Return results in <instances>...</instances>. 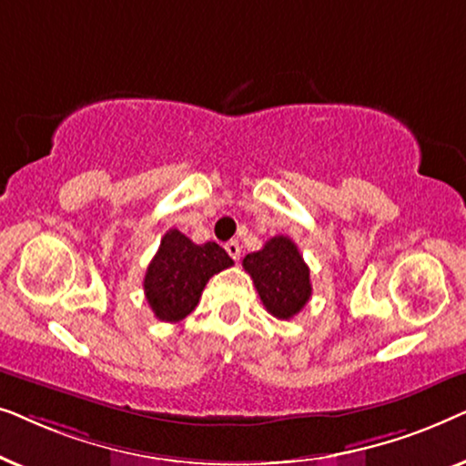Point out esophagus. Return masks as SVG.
<instances>
[{"label":"esophagus","instance_id":"obj_1","mask_svg":"<svg viewBox=\"0 0 466 466\" xmlns=\"http://www.w3.org/2000/svg\"><path fill=\"white\" fill-rule=\"evenodd\" d=\"M225 250L228 252V257H231L233 260H239L241 246H239V241H238V239H231V241H227V244H225Z\"/></svg>","mask_w":466,"mask_h":466}]
</instances>
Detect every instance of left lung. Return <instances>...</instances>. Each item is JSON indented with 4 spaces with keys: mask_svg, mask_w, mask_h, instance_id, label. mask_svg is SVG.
<instances>
[{
    "mask_svg": "<svg viewBox=\"0 0 466 466\" xmlns=\"http://www.w3.org/2000/svg\"><path fill=\"white\" fill-rule=\"evenodd\" d=\"M241 265L250 273L265 309L278 320H290L309 301V267L290 238L276 235L263 250L246 254Z\"/></svg>",
    "mask_w": 466,
    "mask_h": 466,
    "instance_id": "1",
    "label": "left lung"
}]
</instances>
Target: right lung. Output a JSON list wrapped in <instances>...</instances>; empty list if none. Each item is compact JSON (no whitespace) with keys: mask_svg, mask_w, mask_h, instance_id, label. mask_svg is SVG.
<instances>
[{"mask_svg":"<svg viewBox=\"0 0 466 466\" xmlns=\"http://www.w3.org/2000/svg\"><path fill=\"white\" fill-rule=\"evenodd\" d=\"M231 265L233 258L216 241L199 246L169 228L146 269V301L158 320L180 322L197 308L208 279Z\"/></svg>","mask_w":466,"mask_h":466,"instance_id":"add662e5","label":"right lung"}]
</instances>
